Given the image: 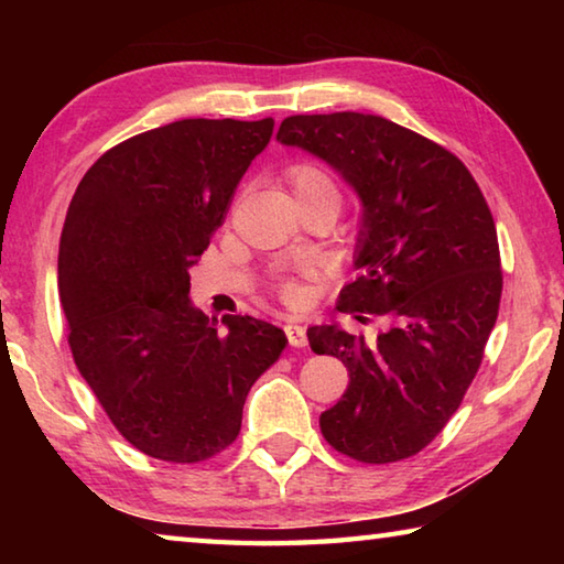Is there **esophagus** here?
<instances>
[{
    "label": "esophagus",
    "mask_w": 564,
    "mask_h": 564,
    "mask_svg": "<svg viewBox=\"0 0 564 564\" xmlns=\"http://www.w3.org/2000/svg\"><path fill=\"white\" fill-rule=\"evenodd\" d=\"M285 330V338H289L291 348H305V343H308V338H305V328L303 326H295V323H289V326L283 328Z\"/></svg>",
    "instance_id": "1"
}]
</instances>
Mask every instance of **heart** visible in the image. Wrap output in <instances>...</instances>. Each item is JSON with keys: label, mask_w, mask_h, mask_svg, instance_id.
Instances as JSON below:
<instances>
[{"label": "heart", "mask_w": 564, "mask_h": 564, "mask_svg": "<svg viewBox=\"0 0 564 564\" xmlns=\"http://www.w3.org/2000/svg\"><path fill=\"white\" fill-rule=\"evenodd\" d=\"M285 181H289L295 202H303V198H313V196H330L333 202H338L340 198L336 178L330 176V171H326L318 164H293L289 166V171H285ZM273 291L285 305H301L305 299L301 281L289 273L275 275Z\"/></svg>", "instance_id": "heart-1"}]
</instances>
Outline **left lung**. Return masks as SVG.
<instances>
[{
	"instance_id": "left-lung-1",
	"label": "left lung",
	"mask_w": 564,
	"mask_h": 564,
	"mask_svg": "<svg viewBox=\"0 0 564 564\" xmlns=\"http://www.w3.org/2000/svg\"><path fill=\"white\" fill-rule=\"evenodd\" d=\"M275 139L356 188L360 273L336 308L386 326L373 340L308 328L313 352L343 360L350 378L321 413V433L358 463L405 460L460 408L498 321L502 271L488 202L455 154L373 113H295Z\"/></svg>"
}]
</instances>
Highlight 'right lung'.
I'll list each match as a JSON object with an SVG mask.
<instances>
[{"label": "right lung", "mask_w": 564, "mask_h": 564, "mask_svg": "<svg viewBox=\"0 0 564 564\" xmlns=\"http://www.w3.org/2000/svg\"><path fill=\"white\" fill-rule=\"evenodd\" d=\"M273 119H181L94 161L66 212L59 299L76 368L127 443L202 463L241 431L251 386L285 333L251 316L224 330L188 301V269L224 224Z\"/></svg>", "instance_id": "1"}]
</instances>
